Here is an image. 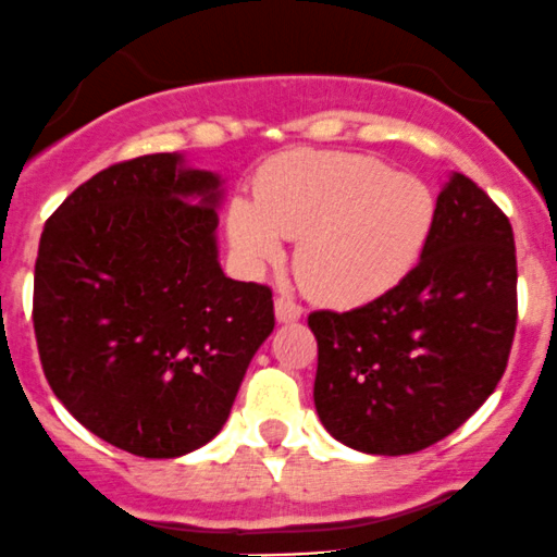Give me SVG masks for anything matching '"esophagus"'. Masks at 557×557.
I'll return each instance as SVG.
<instances>
[{
    "label": "esophagus",
    "mask_w": 557,
    "mask_h": 557,
    "mask_svg": "<svg viewBox=\"0 0 557 557\" xmlns=\"http://www.w3.org/2000/svg\"><path fill=\"white\" fill-rule=\"evenodd\" d=\"M274 314H277L280 323H294V320L301 318V307L288 296H277L274 299Z\"/></svg>",
    "instance_id": "esophagus-1"
}]
</instances>
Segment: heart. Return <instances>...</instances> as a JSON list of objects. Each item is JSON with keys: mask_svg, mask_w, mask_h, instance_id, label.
Wrapping results in <instances>:
<instances>
[{"mask_svg": "<svg viewBox=\"0 0 557 557\" xmlns=\"http://www.w3.org/2000/svg\"><path fill=\"white\" fill-rule=\"evenodd\" d=\"M436 199L423 180L347 150H290L252 185V201L228 205L234 252L250 272L280 263L296 243L294 269L314 299L358 307L391 294L425 252Z\"/></svg>", "mask_w": 557, "mask_h": 557, "instance_id": "b5f03b06", "label": "heart"}]
</instances>
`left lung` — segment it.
I'll return each mask as SVG.
<instances>
[{
    "label": "left lung",
    "mask_w": 557,
    "mask_h": 557,
    "mask_svg": "<svg viewBox=\"0 0 557 557\" xmlns=\"http://www.w3.org/2000/svg\"><path fill=\"white\" fill-rule=\"evenodd\" d=\"M314 409L334 440L369 455L425 450L496 391L518 325L509 218L453 172L418 267L350 312L310 314Z\"/></svg>",
    "instance_id": "1"
}]
</instances>
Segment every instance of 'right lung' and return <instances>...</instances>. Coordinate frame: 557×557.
Wrapping results in <instances>:
<instances>
[{
    "label": "right lung",
    "instance_id": "obj_1",
    "mask_svg": "<svg viewBox=\"0 0 557 557\" xmlns=\"http://www.w3.org/2000/svg\"><path fill=\"white\" fill-rule=\"evenodd\" d=\"M221 177L180 153L121 161L48 218L35 336L55 398L139 458L199 450L274 329L272 290L218 263Z\"/></svg>",
    "mask_w": 557,
    "mask_h": 557
}]
</instances>
